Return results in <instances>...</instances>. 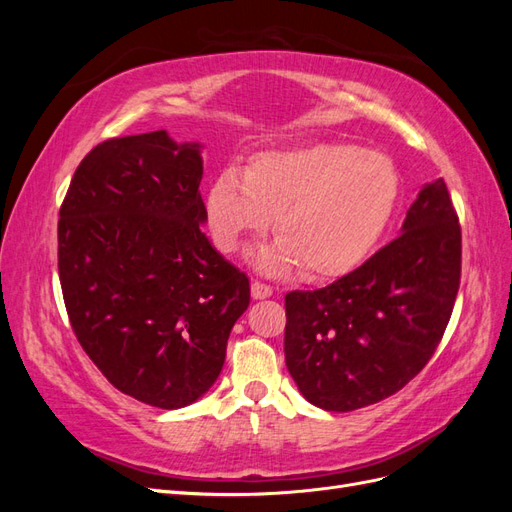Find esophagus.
Masks as SVG:
<instances>
[{"instance_id":"34e87169","label":"esophagus","mask_w":512,"mask_h":512,"mask_svg":"<svg viewBox=\"0 0 512 512\" xmlns=\"http://www.w3.org/2000/svg\"><path fill=\"white\" fill-rule=\"evenodd\" d=\"M273 294V288L271 286H267V284H262V282H252V297L258 301V299H267V297H271Z\"/></svg>"}]
</instances>
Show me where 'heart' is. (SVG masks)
<instances>
[{
    "label": "heart",
    "instance_id": "obj_1",
    "mask_svg": "<svg viewBox=\"0 0 512 512\" xmlns=\"http://www.w3.org/2000/svg\"><path fill=\"white\" fill-rule=\"evenodd\" d=\"M399 198V175L378 151L348 143H312L256 153L245 170L213 179L207 215L215 245L237 252L267 230L277 239L256 254L262 273L303 265L312 277L354 269L376 245Z\"/></svg>",
    "mask_w": 512,
    "mask_h": 512
}]
</instances>
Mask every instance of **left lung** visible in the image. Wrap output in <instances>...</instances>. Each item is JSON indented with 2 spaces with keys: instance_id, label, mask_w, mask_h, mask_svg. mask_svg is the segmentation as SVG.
<instances>
[{
  "instance_id": "1",
  "label": "left lung",
  "mask_w": 512,
  "mask_h": 512,
  "mask_svg": "<svg viewBox=\"0 0 512 512\" xmlns=\"http://www.w3.org/2000/svg\"><path fill=\"white\" fill-rule=\"evenodd\" d=\"M459 277V218L436 179L418 192L401 235L359 269L286 294V367L303 397L350 412L404 389L440 344Z\"/></svg>"
}]
</instances>
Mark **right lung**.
I'll use <instances>...</instances> for the list:
<instances>
[{
    "instance_id": "obj_1",
    "label": "right lung",
    "mask_w": 512,
    "mask_h": 512,
    "mask_svg": "<svg viewBox=\"0 0 512 512\" xmlns=\"http://www.w3.org/2000/svg\"><path fill=\"white\" fill-rule=\"evenodd\" d=\"M198 143L166 130L91 149L59 209L57 265L72 331L115 389L162 410L218 380L250 280L203 226Z\"/></svg>"
}]
</instances>
